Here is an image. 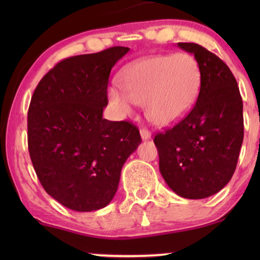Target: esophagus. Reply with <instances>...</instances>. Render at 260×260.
Segmentation results:
<instances>
[{
    "label": "esophagus",
    "instance_id": "34e87169",
    "mask_svg": "<svg viewBox=\"0 0 260 260\" xmlns=\"http://www.w3.org/2000/svg\"><path fill=\"white\" fill-rule=\"evenodd\" d=\"M141 137H142V140H149V138L151 137V133L148 129H145V127H142Z\"/></svg>",
    "mask_w": 260,
    "mask_h": 260
}]
</instances>
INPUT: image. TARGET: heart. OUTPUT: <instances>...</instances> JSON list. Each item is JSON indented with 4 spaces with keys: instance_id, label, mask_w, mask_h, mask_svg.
Listing matches in <instances>:
<instances>
[{
    "instance_id": "1",
    "label": "heart",
    "mask_w": 260,
    "mask_h": 260,
    "mask_svg": "<svg viewBox=\"0 0 260 260\" xmlns=\"http://www.w3.org/2000/svg\"><path fill=\"white\" fill-rule=\"evenodd\" d=\"M199 84L200 70L191 55H155L130 66L124 76L126 92L111 87L109 97L123 115L133 112L137 104L145 105L152 123L169 125L193 105Z\"/></svg>"
}]
</instances>
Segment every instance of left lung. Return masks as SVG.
Wrapping results in <instances>:
<instances>
[{
  "instance_id": "left-lung-1",
  "label": "left lung",
  "mask_w": 260,
  "mask_h": 260,
  "mask_svg": "<svg viewBox=\"0 0 260 260\" xmlns=\"http://www.w3.org/2000/svg\"><path fill=\"white\" fill-rule=\"evenodd\" d=\"M177 46L197 60L200 92L187 116L154 142L170 189L186 199H205L221 190L236 170L244 140L243 101L221 59L198 44Z\"/></svg>"
}]
</instances>
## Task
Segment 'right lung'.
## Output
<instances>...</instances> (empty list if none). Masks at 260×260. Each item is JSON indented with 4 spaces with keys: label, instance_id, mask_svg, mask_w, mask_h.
Listing matches in <instances>:
<instances>
[{
    "label": "right lung",
    "instance_id": "add662e5",
    "mask_svg": "<svg viewBox=\"0 0 260 260\" xmlns=\"http://www.w3.org/2000/svg\"><path fill=\"white\" fill-rule=\"evenodd\" d=\"M129 52L111 47L63 59L40 80L28 109V150L44 189L77 212L104 208L141 144L126 120L103 118L112 67Z\"/></svg>",
    "mask_w": 260,
    "mask_h": 260
}]
</instances>
